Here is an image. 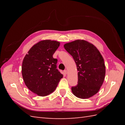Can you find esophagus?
I'll return each instance as SVG.
<instances>
[{
  "mask_svg": "<svg viewBox=\"0 0 125 125\" xmlns=\"http://www.w3.org/2000/svg\"><path fill=\"white\" fill-rule=\"evenodd\" d=\"M64 74H65V75H67V74L68 73V71H67V70H65L64 71Z\"/></svg>",
  "mask_w": 125,
  "mask_h": 125,
  "instance_id": "34e87169",
  "label": "esophagus"
}]
</instances>
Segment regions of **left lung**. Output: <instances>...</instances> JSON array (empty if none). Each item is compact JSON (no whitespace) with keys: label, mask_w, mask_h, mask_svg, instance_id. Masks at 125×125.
<instances>
[{"label":"left lung","mask_w":125,"mask_h":125,"mask_svg":"<svg viewBox=\"0 0 125 125\" xmlns=\"http://www.w3.org/2000/svg\"><path fill=\"white\" fill-rule=\"evenodd\" d=\"M76 64L78 83L71 87L77 97L86 99L99 91L104 81L105 66L103 57L94 45L84 40L74 41L64 45Z\"/></svg>","instance_id":"1"}]
</instances>
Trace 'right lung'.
<instances>
[{
  "label": "right lung",
  "mask_w": 125,
  "mask_h": 125,
  "mask_svg": "<svg viewBox=\"0 0 125 125\" xmlns=\"http://www.w3.org/2000/svg\"><path fill=\"white\" fill-rule=\"evenodd\" d=\"M56 41L43 40L34 45L23 60L22 75L26 85L34 94L46 96L56 88L63 77L52 57L60 46Z\"/></svg>",
  "instance_id": "obj_1"
}]
</instances>
